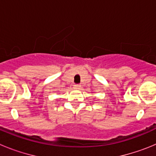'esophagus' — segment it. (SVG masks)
<instances>
[{
	"label": "esophagus",
	"instance_id": "1",
	"mask_svg": "<svg viewBox=\"0 0 156 156\" xmlns=\"http://www.w3.org/2000/svg\"><path fill=\"white\" fill-rule=\"evenodd\" d=\"M80 87H81V86L80 84H75V85H74V88H75V89H77V90L80 89Z\"/></svg>",
	"mask_w": 156,
	"mask_h": 156
}]
</instances>
